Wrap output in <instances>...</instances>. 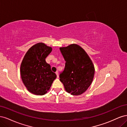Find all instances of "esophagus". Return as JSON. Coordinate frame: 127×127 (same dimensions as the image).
Instances as JSON below:
<instances>
[{"label":"esophagus","instance_id":"esophagus-1","mask_svg":"<svg viewBox=\"0 0 127 127\" xmlns=\"http://www.w3.org/2000/svg\"><path fill=\"white\" fill-rule=\"evenodd\" d=\"M56 74L57 75V78H58L59 77V74H58V71H56Z\"/></svg>","mask_w":127,"mask_h":127}]
</instances>
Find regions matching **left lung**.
I'll use <instances>...</instances> for the list:
<instances>
[{
  "label": "left lung",
  "instance_id": "left-lung-1",
  "mask_svg": "<svg viewBox=\"0 0 127 127\" xmlns=\"http://www.w3.org/2000/svg\"><path fill=\"white\" fill-rule=\"evenodd\" d=\"M66 61L64 70L59 75L65 90L71 95H78L89 87L94 78L95 69L89 56L77 44L60 48Z\"/></svg>",
  "mask_w": 127,
  "mask_h": 127
}]
</instances>
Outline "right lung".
<instances>
[{
    "label": "right lung",
    "mask_w": 127,
    "mask_h": 127,
    "mask_svg": "<svg viewBox=\"0 0 127 127\" xmlns=\"http://www.w3.org/2000/svg\"><path fill=\"white\" fill-rule=\"evenodd\" d=\"M52 48L43 43H38L31 48L25 54L21 65L22 81L31 93L43 95L51 86L57 75L52 71L45 58Z\"/></svg>",
    "instance_id": "1"
}]
</instances>
